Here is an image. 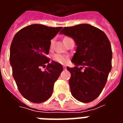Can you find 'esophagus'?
I'll return each instance as SVG.
<instances>
[{"label": "esophagus", "mask_w": 123, "mask_h": 123, "mask_svg": "<svg viewBox=\"0 0 123 123\" xmlns=\"http://www.w3.org/2000/svg\"><path fill=\"white\" fill-rule=\"evenodd\" d=\"M63 69L66 70V69H67V67H63Z\"/></svg>", "instance_id": "1"}]
</instances>
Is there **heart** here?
Listing matches in <instances>:
<instances>
[{"label":"heart","mask_w":123,"mask_h":123,"mask_svg":"<svg viewBox=\"0 0 123 123\" xmlns=\"http://www.w3.org/2000/svg\"><path fill=\"white\" fill-rule=\"evenodd\" d=\"M53 41L52 40L51 42V47H52V45H53ZM53 59L55 61L58 62V63H60V64H66L68 62V58L67 56L60 55V54L55 55Z\"/></svg>","instance_id":"b5f03b06"}]
</instances>
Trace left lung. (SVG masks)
Listing matches in <instances>:
<instances>
[{
	"label": "left lung",
	"instance_id": "left-lung-1",
	"mask_svg": "<svg viewBox=\"0 0 123 123\" xmlns=\"http://www.w3.org/2000/svg\"><path fill=\"white\" fill-rule=\"evenodd\" d=\"M60 34L72 38L76 45L72 59L75 67H67L72 95L79 101L91 102L102 92L111 72V43L103 31L87 24L64 27Z\"/></svg>",
	"mask_w": 123,
	"mask_h": 123
}]
</instances>
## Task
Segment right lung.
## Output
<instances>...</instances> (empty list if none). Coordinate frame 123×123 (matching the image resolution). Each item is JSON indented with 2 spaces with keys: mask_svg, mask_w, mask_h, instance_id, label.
I'll return each mask as SVG.
<instances>
[{
  "mask_svg": "<svg viewBox=\"0 0 123 123\" xmlns=\"http://www.w3.org/2000/svg\"><path fill=\"white\" fill-rule=\"evenodd\" d=\"M62 28L31 24L20 30L13 38L10 50L12 74L21 94L30 101L39 103L47 100L63 70L61 64L49 63L50 59L46 56L51 40ZM45 64H48L46 70L42 71L40 67Z\"/></svg>",
  "mask_w": 123,
  "mask_h": 123,
  "instance_id": "right-lung-1",
  "label": "right lung"
}]
</instances>
